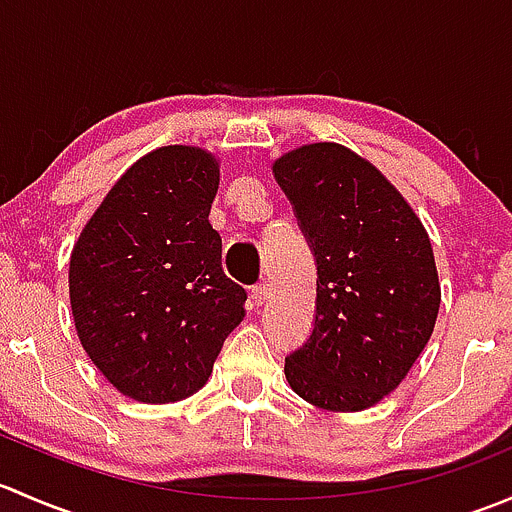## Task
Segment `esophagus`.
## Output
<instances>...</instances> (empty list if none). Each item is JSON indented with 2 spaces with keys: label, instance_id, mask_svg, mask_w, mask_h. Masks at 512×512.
I'll list each match as a JSON object with an SVG mask.
<instances>
[{
  "label": "esophagus",
  "instance_id": "obj_1",
  "mask_svg": "<svg viewBox=\"0 0 512 512\" xmlns=\"http://www.w3.org/2000/svg\"><path fill=\"white\" fill-rule=\"evenodd\" d=\"M250 297H252V304H255V307H262V304H265L267 299H270V287H267V285L252 287Z\"/></svg>",
  "mask_w": 512,
  "mask_h": 512
}]
</instances>
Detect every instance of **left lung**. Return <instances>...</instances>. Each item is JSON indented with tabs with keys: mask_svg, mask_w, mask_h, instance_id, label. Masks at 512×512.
<instances>
[{
	"mask_svg": "<svg viewBox=\"0 0 512 512\" xmlns=\"http://www.w3.org/2000/svg\"><path fill=\"white\" fill-rule=\"evenodd\" d=\"M317 260L307 342L285 359L294 394L364 411L406 379L441 307L431 240L404 195L339 143H309L272 165Z\"/></svg>",
	"mask_w": 512,
	"mask_h": 512,
	"instance_id": "8db88e82",
	"label": "left lung"
}]
</instances>
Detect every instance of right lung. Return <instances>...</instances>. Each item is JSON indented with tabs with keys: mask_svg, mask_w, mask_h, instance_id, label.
<instances>
[{
	"mask_svg": "<svg viewBox=\"0 0 512 512\" xmlns=\"http://www.w3.org/2000/svg\"><path fill=\"white\" fill-rule=\"evenodd\" d=\"M213 153L163 146L131 165L81 230L69 262L76 334L123 396L170 404L213 374L247 292L223 272L208 215Z\"/></svg>",
	"mask_w": 512,
	"mask_h": 512,
	"instance_id": "1",
	"label": "right lung"
}]
</instances>
